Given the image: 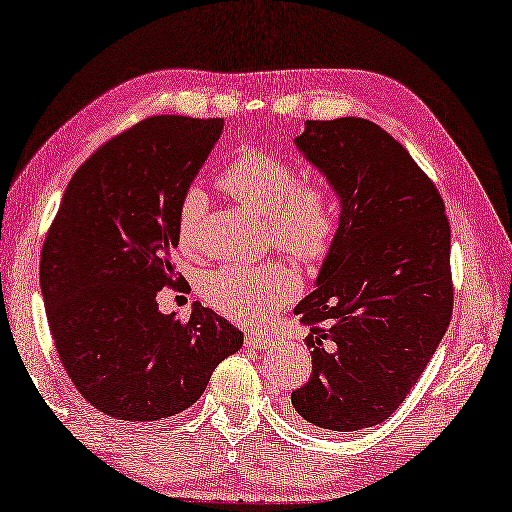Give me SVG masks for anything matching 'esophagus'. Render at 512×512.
I'll return each mask as SVG.
<instances>
[{"label":"esophagus","instance_id":"1","mask_svg":"<svg viewBox=\"0 0 512 512\" xmlns=\"http://www.w3.org/2000/svg\"><path fill=\"white\" fill-rule=\"evenodd\" d=\"M245 342H247L249 347L261 349V347L272 345V335L270 333H263V331H251V333L245 335Z\"/></svg>","mask_w":512,"mask_h":512}]
</instances>
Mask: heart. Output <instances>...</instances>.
<instances>
[{"mask_svg":"<svg viewBox=\"0 0 512 512\" xmlns=\"http://www.w3.org/2000/svg\"><path fill=\"white\" fill-rule=\"evenodd\" d=\"M220 183L242 206L267 217L272 242L295 261L315 265L331 254L340 233L342 206L329 183L301 181L295 163L265 152L233 158L220 174ZM206 208L208 197L199 186H190L181 195L177 208L181 247L195 245ZM297 288V276L281 263L222 265L201 286L215 311L245 324L286 306Z\"/></svg>","mask_w":512,"mask_h":512,"instance_id":"1","label":"heart"}]
</instances>
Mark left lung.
I'll use <instances>...</instances> for the list:
<instances>
[{
  "instance_id": "left-lung-1",
  "label": "left lung",
  "mask_w": 512,
  "mask_h": 512,
  "mask_svg": "<svg viewBox=\"0 0 512 512\" xmlns=\"http://www.w3.org/2000/svg\"><path fill=\"white\" fill-rule=\"evenodd\" d=\"M299 152L331 183L340 233L315 290L295 308L311 326L313 374L292 408L324 431H360L404 404L445 335L451 229L435 183L379 124L308 120Z\"/></svg>"
}]
</instances>
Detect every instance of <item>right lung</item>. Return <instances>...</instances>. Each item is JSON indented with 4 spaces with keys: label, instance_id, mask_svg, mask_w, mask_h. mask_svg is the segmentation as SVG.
<instances>
[{
    "label": "right lung",
    "instance_id": "add662e5",
    "mask_svg": "<svg viewBox=\"0 0 512 512\" xmlns=\"http://www.w3.org/2000/svg\"><path fill=\"white\" fill-rule=\"evenodd\" d=\"M224 129L222 117L156 115L104 142L65 188L40 256V290L58 358L90 406L124 422L190 408L242 333L192 304L188 322L158 311L186 290L170 251L177 208Z\"/></svg>",
    "mask_w": 512,
    "mask_h": 512
}]
</instances>
